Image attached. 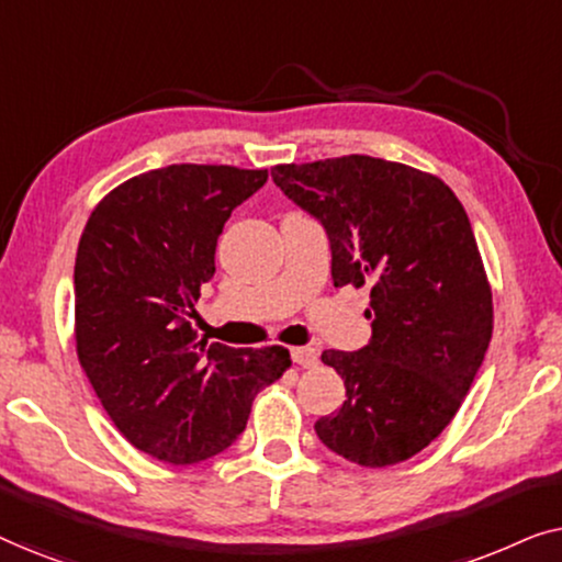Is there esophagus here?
Returning <instances> with one entry per match:
<instances>
[{"mask_svg": "<svg viewBox=\"0 0 562 562\" xmlns=\"http://www.w3.org/2000/svg\"><path fill=\"white\" fill-rule=\"evenodd\" d=\"M291 360H294L296 366H302V368H314L317 366V360H319V356H317V350L314 348H291Z\"/></svg>", "mask_w": 562, "mask_h": 562, "instance_id": "obj_1", "label": "esophagus"}]
</instances>
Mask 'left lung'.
<instances>
[{
  "label": "left lung",
  "mask_w": 562,
  "mask_h": 562,
  "mask_svg": "<svg viewBox=\"0 0 562 562\" xmlns=\"http://www.w3.org/2000/svg\"><path fill=\"white\" fill-rule=\"evenodd\" d=\"M325 227L335 286L371 289V340L325 350L345 402L317 437L350 463L386 468L425 450L463 404L494 327L471 220L437 176L371 156L271 168Z\"/></svg>",
  "instance_id": "left-lung-1"
}]
</instances>
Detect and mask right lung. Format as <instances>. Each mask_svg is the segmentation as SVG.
Returning <instances> with one entry per match:
<instances>
[{"label":"right lung","instance_id":"right-lung-1","mask_svg":"<svg viewBox=\"0 0 562 562\" xmlns=\"http://www.w3.org/2000/svg\"><path fill=\"white\" fill-rule=\"evenodd\" d=\"M268 171L176 164L110 191L74 268L76 352L99 402L137 450L189 465L227 450L289 350L225 348L191 329L217 237Z\"/></svg>","mask_w":562,"mask_h":562}]
</instances>
